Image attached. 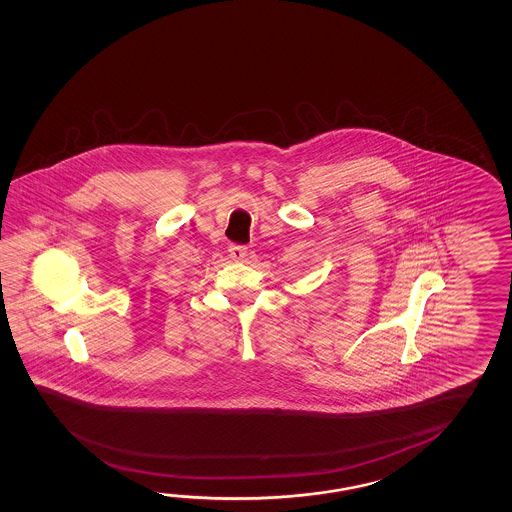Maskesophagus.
<instances>
[{
	"label": "esophagus",
	"mask_w": 512,
	"mask_h": 512,
	"mask_svg": "<svg viewBox=\"0 0 512 512\" xmlns=\"http://www.w3.org/2000/svg\"><path fill=\"white\" fill-rule=\"evenodd\" d=\"M228 252H230L232 259L241 262V260L246 259V255H248V248H246V246H239V244H232Z\"/></svg>",
	"instance_id": "esophagus-1"
}]
</instances>
